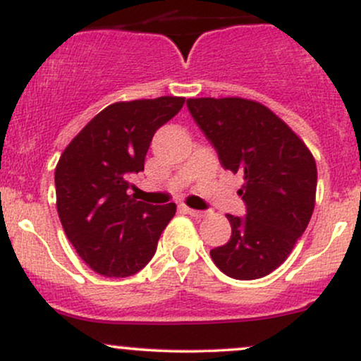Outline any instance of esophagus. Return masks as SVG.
Wrapping results in <instances>:
<instances>
[{
    "instance_id": "1",
    "label": "esophagus",
    "mask_w": 361,
    "mask_h": 361,
    "mask_svg": "<svg viewBox=\"0 0 361 361\" xmlns=\"http://www.w3.org/2000/svg\"><path fill=\"white\" fill-rule=\"evenodd\" d=\"M185 212L188 215H192V217H195V219H202V217H205V215H207V212H204V210L188 209V207H185Z\"/></svg>"
}]
</instances>
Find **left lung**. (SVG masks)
<instances>
[{"mask_svg": "<svg viewBox=\"0 0 361 361\" xmlns=\"http://www.w3.org/2000/svg\"><path fill=\"white\" fill-rule=\"evenodd\" d=\"M190 114L221 164L244 176L246 217L227 214L233 234L210 251L235 280L270 275L304 234L316 204L317 168L299 135L268 106L246 98H190Z\"/></svg>", "mask_w": 361, "mask_h": 361, "instance_id": "8db88e82", "label": "left lung"}]
</instances>
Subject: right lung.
Returning <instances> with one entry per match:
<instances>
[{"label": "right lung", "instance_id": "add662e5", "mask_svg": "<svg viewBox=\"0 0 361 361\" xmlns=\"http://www.w3.org/2000/svg\"><path fill=\"white\" fill-rule=\"evenodd\" d=\"M185 98L117 102L82 127L56 166L62 229L80 258L110 279L134 275L154 256L175 204L151 205L128 195V178L144 171L149 144Z\"/></svg>", "mask_w": 361, "mask_h": 361}]
</instances>
